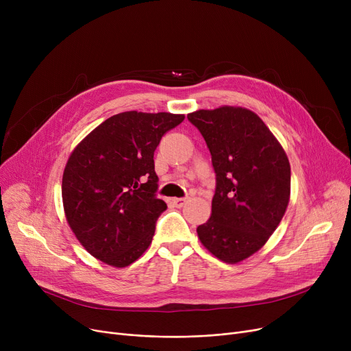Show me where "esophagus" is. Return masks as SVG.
Returning a JSON list of instances; mask_svg holds the SVG:
<instances>
[{
  "mask_svg": "<svg viewBox=\"0 0 351 351\" xmlns=\"http://www.w3.org/2000/svg\"><path fill=\"white\" fill-rule=\"evenodd\" d=\"M172 204H173L176 208H182L183 205L186 204V199H185V197H175V199H172Z\"/></svg>",
  "mask_w": 351,
  "mask_h": 351,
  "instance_id": "1",
  "label": "esophagus"
}]
</instances>
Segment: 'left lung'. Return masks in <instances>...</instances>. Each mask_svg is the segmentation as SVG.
I'll return each instance as SVG.
<instances>
[{"label": "left lung", "mask_w": 351, "mask_h": 351, "mask_svg": "<svg viewBox=\"0 0 351 351\" xmlns=\"http://www.w3.org/2000/svg\"><path fill=\"white\" fill-rule=\"evenodd\" d=\"M212 155L216 191L197 237L229 265L261 250L290 200V163L280 142L253 110L223 105L188 114Z\"/></svg>", "instance_id": "left-lung-1"}]
</instances>
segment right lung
I'll return each mask as SVG.
<instances>
[{
    "mask_svg": "<svg viewBox=\"0 0 351 351\" xmlns=\"http://www.w3.org/2000/svg\"><path fill=\"white\" fill-rule=\"evenodd\" d=\"M185 115L128 110L88 134L62 175L66 222L85 250L114 267H126L152 243L166 210L156 197L154 154L162 136Z\"/></svg>",
    "mask_w": 351,
    "mask_h": 351,
    "instance_id": "right-lung-1",
    "label": "right lung"
}]
</instances>
